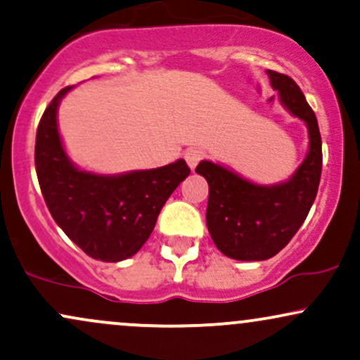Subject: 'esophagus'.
<instances>
[{"instance_id": "obj_1", "label": "esophagus", "mask_w": 360, "mask_h": 360, "mask_svg": "<svg viewBox=\"0 0 360 360\" xmlns=\"http://www.w3.org/2000/svg\"><path fill=\"white\" fill-rule=\"evenodd\" d=\"M184 159L186 162H188V166L194 169L201 162V160L205 159V152L201 150V148H189V150L184 154Z\"/></svg>"}]
</instances>
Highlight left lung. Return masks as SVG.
<instances>
[{"label": "left lung", "instance_id": "left-lung-1", "mask_svg": "<svg viewBox=\"0 0 360 360\" xmlns=\"http://www.w3.org/2000/svg\"><path fill=\"white\" fill-rule=\"evenodd\" d=\"M267 74L284 106L308 125L309 152L295 176L267 188L208 160L196 167L210 186V235L221 254L237 260H266L284 249L307 220L321 177V137L315 111L291 77L276 71Z\"/></svg>", "mask_w": 360, "mask_h": 360}]
</instances>
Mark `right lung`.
<instances>
[{
  "mask_svg": "<svg viewBox=\"0 0 360 360\" xmlns=\"http://www.w3.org/2000/svg\"><path fill=\"white\" fill-rule=\"evenodd\" d=\"M60 89L37 128L35 169L45 205L57 225L89 257L118 262L137 254L172 191L189 176L183 159L123 176H96L69 162L57 130Z\"/></svg>",
  "mask_w": 360,
  "mask_h": 360,
  "instance_id": "right-lung-1",
  "label": "right lung"
}]
</instances>
